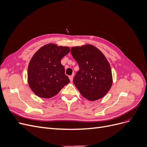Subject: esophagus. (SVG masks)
Listing matches in <instances>:
<instances>
[{"mask_svg": "<svg viewBox=\"0 0 147 147\" xmlns=\"http://www.w3.org/2000/svg\"><path fill=\"white\" fill-rule=\"evenodd\" d=\"M73 78H74V75H70V76H69V79H70L71 82L73 81Z\"/></svg>", "mask_w": 147, "mask_h": 147, "instance_id": "obj_1", "label": "esophagus"}]
</instances>
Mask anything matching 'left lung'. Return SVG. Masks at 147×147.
<instances>
[{"instance_id":"1","label":"left lung","mask_w":147,"mask_h":147,"mask_svg":"<svg viewBox=\"0 0 147 147\" xmlns=\"http://www.w3.org/2000/svg\"><path fill=\"white\" fill-rule=\"evenodd\" d=\"M70 52L79 65L74 83L81 94L91 101L103 97L112 84L110 65L103 53L91 45L72 47Z\"/></svg>"}]
</instances>
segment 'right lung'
Wrapping results in <instances>:
<instances>
[{
	"mask_svg": "<svg viewBox=\"0 0 147 147\" xmlns=\"http://www.w3.org/2000/svg\"><path fill=\"white\" fill-rule=\"evenodd\" d=\"M67 47L53 43L43 46L35 53L28 66L29 85L35 94L42 98H51L70 82L65 74L61 60L67 55Z\"/></svg>",
	"mask_w": 147,
	"mask_h": 147,
	"instance_id": "add662e5",
	"label": "right lung"
}]
</instances>
